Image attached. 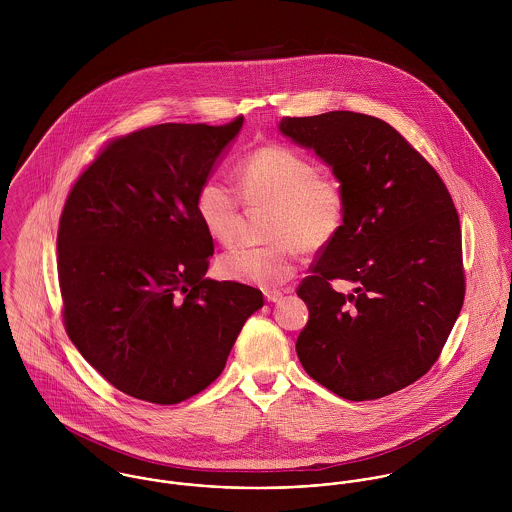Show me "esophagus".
I'll list each match as a JSON object with an SVG mask.
<instances>
[{
  "label": "esophagus",
  "mask_w": 512,
  "mask_h": 512,
  "mask_svg": "<svg viewBox=\"0 0 512 512\" xmlns=\"http://www.w3.org/2000/svg\"><path fill=\"white\" fill-rule=\"evenodd\" d=\"M282 295H284V293L280 292V290H266V292H264L266 301H272V303H274V301H280Z\"/></svg>",
  "instance_id": "esophagus-1"
}]
</instances>
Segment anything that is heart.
Masks as SVG:
<instances>
[{
	"mask_svg": "<svg viewBox=\"0 0 512 512\" xmlns=\"http://www.w3.org/2000/svg\"><path fill=\"white\" fill-rule=\"evenodd\" d=\"M238 189L250 207H272L260 246H236L220 254L217 272L224 280L274 288L295 272L301 248L327 246L343 228L347 193L339 179L321 175L319 167L288 146L250 151L236 167ZM240 195L222 179L207 177L195 195V213L207 234L230 244L242 230Z\"/></svg>",
	"mask_w": 512,
	"mask_h": 512,
	"instance_id": "b5f03b06",
	"label": "heart"
}]
</instances>
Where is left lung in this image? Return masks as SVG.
<instances>
[{
  "label": "left lung",
  "instance_id": "8db88e82",
  "mask_svg": "<svg viewBox=\"0 0 512 512\" xmlns=\"http://www.w3.org/2000/svg\"><path fill=\"white\" fill-rule=\"evenodd\" d=\"M347 193L341 232L297 286L309 319L295 351L305 372L347 400H376L424 376L465 297L461 228L438 171L390 124L357 112L284 118ZM333 279L356 284L335 293Z\"/></svg>",
  "mask_w": 512,
  "mask_h": 512
}]
</instances>
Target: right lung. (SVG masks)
Here are the masks:
<instances>
[{"mask_svg":"<svg viewBox=\"0 0 512 512\" xmlns=\"http://www.w3.org/2000/svg\"><path fill=\"white\" fill-rule=\"evenodd\" d=\"M159 124L110 140L76 177L57 234L63 323L120 392L177 404L219 378L262 292L205 278L195 195L242 128Z\"/></svg>","mask_w":512,"mask_h":512,"instance_id":"right-lung-1","label":"right lung"}]
</instances>
